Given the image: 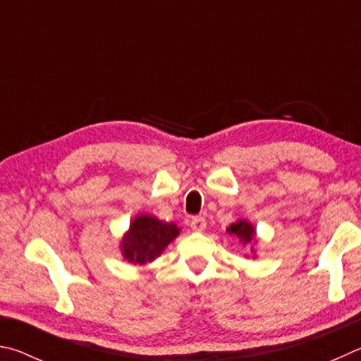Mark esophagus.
<instances>
[{
  "label": "esophagus",
  "mask_w": 361,
  "mask_h": 361,
  "mask_svg": "<svg viewBox=\"0 0 361 361\" xmlns=\"http://www.w3.org/2000/svg\"><path fill=\"white\" fill-rule=\"evenodd\" d=\"M190 228H192L193 231H204V228H206V219L201 217V216L192 217Z\"/></svg>",
  "instance_id": "obj_1"
}]
</instances>
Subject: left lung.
Returning <instances> with one entry per match:
<instances>
[{
	"instance_id": "8db88e82",
	"label": "left lung",
	"mask_w": 361,
	"mask_h": 361,
	"mask_svg": "<svg viewBox=\"0 0 361 361\" xmlns=\"http://www.w3.org/2000/svg\"><path fill=\"white\" fill-rule=\"evenodd\" d=\"M226 231H228L230 236L238 238L244 245L250 244L255 239L254 225L247 222V220H243V219L238 220V222H235V224H231L228 228H226ZM252 252H254V250H252Z\"/></svg>"
}]
</instances>
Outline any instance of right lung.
Returning a JSON list of instances; mask_svg holds the SVG:
<instances>
[{
	"label": "right lung",
	"instance_id": "add662e5",
	"mask_svg": "<svg viewBox=\"0 0 361 361\" xmlns=\"http://www.w3.org/2000/svg\"><path fill=\"white\" fill-rule=\"evenodd\" d=\"M179 231L173 222H161L154 216L141 214L130 224V228L120 244V250L128 263H150L179 236Z\"/></svg>",
	"mask_w": 361,
	"mask_h": 361
}]
</instances>
